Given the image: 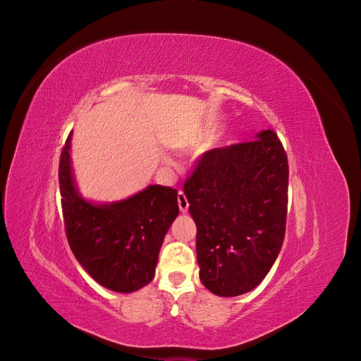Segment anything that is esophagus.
Returning a JSON list of instances; mask_svg holds the SVG:
<instances>
[{
	"instance_id": "esophagus-1",
	"label": "esophagus",
	"mask_w": 361,
	"mask_h": 361,
	"mask_svg": "<svg viewBox=\"0 0 361 361\" xmlns=\"http://www.w3.org/2000/svg\"><path fill=\"white\" fill-rule=\"evenodd\" d=\"M178 204H179L180 212H187L188 211L190 203L187 200V195H185L182 191H179V194H178Z\"/></svg>"
}]
</instances>
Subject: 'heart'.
<instances>
[{
    "label": "heart",
    "instance_id": "1",
    "mask_svg": "<svg viewBox=\"0 0 361 361\" xmlns=\"http://www.w3.org/2000/svg\"><path fill=\"white\" fill-rule=\"evenodd\" d=\"M207 135H209V129H195L179 141V146L182 149H192L195 146H199L200 143H203V141L207 138Z\"/></svg>",
    "mask_w": 361,
    "mask_h": 361
}]
</instances>
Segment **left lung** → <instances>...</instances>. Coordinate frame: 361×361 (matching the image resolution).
I'll list each match as a JSON object with an SVG mask.
<instances>
[{
	"instance_id": "1",
	"label": "left lung",
	"mask_w": 361,
	"mask_h": 361,
	"mask_svg": "<svg viewBox=\"0 0 361 361\" xmlns=\"http://www.w3.org/2000/svg\"><path fill=\"white\" fill-rule=\"evenodd\" d=\"M288 174L285 149L269 129L202 157L183 194L207 290L238 297L265 279L285 239Z\"/></svg>"
}]
</instances>
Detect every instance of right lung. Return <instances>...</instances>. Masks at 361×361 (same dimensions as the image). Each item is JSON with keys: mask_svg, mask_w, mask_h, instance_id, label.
Masks as SVG:
<instances>
[{"mask_svg": "<svg viewBox=\"0 0 361 361\" xmlns=\"http://www.w3.org/2000/svg\"><path fill=\"white\" fill-rule=\"evenodd\" d=\"M72 134L59 169L64 227L72 253L101 286L130 293L155 277L159 250L179 214L178 191L149 185L123 200L96 203L84 199L71 159Z\"/></svg>", "mask_w": 361, "mask_h": 361, "instance_id": "obj_1", "label": "right lung"}]
</instances>
